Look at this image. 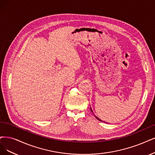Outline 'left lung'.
<instances>
[{
  "label": "left lung",
  "mask_w": 155,
  "mask_h": 155,
  "mask_svg": "<svg viewBox=\"0 0 155 155\" xmlns=\"http://www.w3.org/2000/svg\"><path fill=\"white\" fill-rule=\"evenodd\" d=\"M90 108H91V112H92V113H93V114H94V117H96V118L97 119H98V120H99V121H102V122H104V123H106V122H105V121H102V120H101V119H100V118H98V117H97L96 116H95V114H94L93 113V110H92V108H91V107Z\"/></svg>",
  "instance_id": "1"
}]
</instances>
